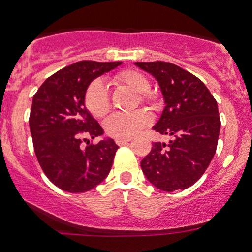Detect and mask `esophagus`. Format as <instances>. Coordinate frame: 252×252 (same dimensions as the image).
Masks as SVG:
<instances>
[{
    "label": "esophagus",
    "instance_id": "1",
    "mask_svg": "<svg viewBox=\"0 0 252 252\" xmlns=\"http://www.w3.org/2000/svg\"><path fill=\"white\" fill-rule=\"evenodd\" d=\"M131 141V138H116V143L118 146H124V144L129 143Z\"/></svg>",
    "mask_w": 252,
    "mask_h": 252
}]
</instances>
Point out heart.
<instances>
[{"label": "heart", "instance_id": "obj_1", "mask_svg": "<svg viewBox=\"0 0 252 252\" xmlns=\"http://www.w3.org/2000/svg\"><path fill=\"white\" fill-rule=\"evenodd\" d=\"M112 83L116 85L126 86L140 94L142 103L154 104L155 94L149 91V79L141 72L135 70H124L118 72L112 78ZM85 106L90 114L94 117H103L111 108L109 91L102 80H94L86 89ZM150 123V116L146 110H136L130 114L116 112L112 114L104 123L106 134L114 138H131L140 134Z\"/></svg>", "mask_w": 252, "mask_h": 252}]
</instances>
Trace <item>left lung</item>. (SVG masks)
I'll list each match as a JSON object with an SVG mask.
<instances>
[{
	"label": "left lung",
	"mask_w": 252,
	"mask_h": 252,
	"mask_svg": "<svg viewBox=\"0 0 252 252\" xmlns=\"http://www.w3.org/2000/svg\"><path fill=\"white\" fill-rule=\"evenodd\" d=\"M152 74L162 91L164 110L153 129L172 136L153 143L141 161L144 175L164 192L189 189L201 178L216 154L220 117L215 97L199 78L172 63H135Z\"/></svg>",
	"instance_id": "8db88e82"
}]
</instances>
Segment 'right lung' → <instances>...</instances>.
<instances>
[{
	"mask_svg": "<svg viewBox=\"0 0 252 252\" xmlns=\"http://www.w3.org/2000/svg\"><path fill=\"white\" fill-rule=\"evenodd\" d=\"M121 63H74L48 77L34 94L30 115L34 152L45 175L60 189L88 192L110 173L118 146L111 138L90 143L89 138L104 131L86 110L84 98L94 78Z\"/></svg>",
	"mask_w": 252,
	"mask_h": 252,
	"instance_id": "obj_1",
	"label": "right lung"
}]
</instances>
